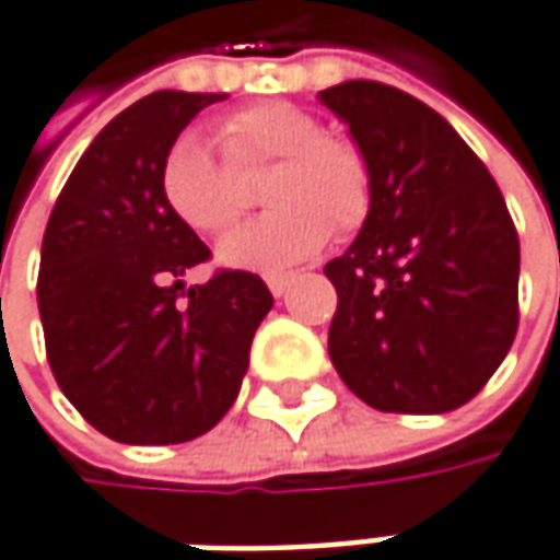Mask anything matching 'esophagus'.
<instances>
[{"label": "esophagus", "mask_w": 560, "mask_h": 560, "mask_svg": "<svg viewBox=\"0 0 560 560\" xmlns=\"http://www.w3.org/2000/svg\"><path fill=\"white\" fill-rule=\"evenodd\" d=\"M266 284H269V291H272L276 298H284V291H288V284H291V276H269Z\"/></svg>", "instance_id": "1"}]
</instances>
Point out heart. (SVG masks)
Here are the masks:
<instances>
[{"label":"heart","mask_w":560,"mask_h":560,"mask_svg":"<svg viewBox=\"0 0 560 560\" xmlns=\"http://www.w3.org/2000/svg\"><path fill=\"white\" fill-rule=\"evenodd\" d=\"M221 139L235 167L276 161L262 192L272 212L231 231L218 247V259L231 269L279 276L326 247L332 228L348 234L371 212L368 158L354 142L329 136L304 107L253 104L224 122ZM158 186L174 218L199 234H221L241 214L237 174L202 132H183L171 142Z\"/></svg>","instance_id":"b5f03b06"}]
</instances>
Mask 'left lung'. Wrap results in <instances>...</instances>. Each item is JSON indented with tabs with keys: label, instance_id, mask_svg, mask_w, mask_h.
Segmentation results:
<instances>
[{
	"label": "left lung",
	"instance_id": "1",
	"mask_svg": "<svg viewBox=\"0 0 560 560\" xmlns=\"http://www.w3.org/2000/svg\"><path fill=\"white\" fill-rule=\"evenodd\" d=\"M319 101L374 180L361 234L323 269L339 294L329 358L380 411L459 409L501 368L520 323L508 202L459 132L406 91L354 79Z\"/></svg>",
	"mask_w": 560,
	"mask_h": 560
}]
</instances>
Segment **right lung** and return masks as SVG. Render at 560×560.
<instances>
[{
  "mask_svg": "<svg viewBox=\"0 0 560 560\" xmlns=\"http://www.w3.org/2000/svg\"><path fill=\"white\" fill-rule=\"evenodd\" d=\"M224 94L154 91L114 116L52 206L37 276L47 361L84 421L119 444H183L224 418L249 342L272 311L266 281L221 269L164 206L158 171L189 119Z\"/></svg>",
  "mask_w": 560,
  "mask_h": 560,
  "instance_id": "add662e5",
  "label": "right lung"
}]
</instances>
